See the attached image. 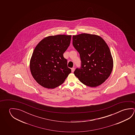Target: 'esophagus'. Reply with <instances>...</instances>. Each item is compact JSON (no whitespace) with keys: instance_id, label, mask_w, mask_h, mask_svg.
I'll use <instances>...</instances> for the list:
<instances>
[{"instance_id":"34e87169","label":"esophagus","mask_w":135,"mask_h":135,"mask_svg":"<svg viewBox=\"0 0 135 135\" xmlns=\"http://www.w3.org/2000/svg\"><path fill=\"white\" fill-rule=\"evenodd\" d=\"M74 70H75V68L73 67V68H71V72L72 73H73V72H74Z\"/></svg>"}]
</instances>
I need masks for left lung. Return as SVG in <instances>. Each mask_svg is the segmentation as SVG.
Returning a JSON list of instances; mask_svg holds the SVG:
<instances>
[{
    "instance_id": "obj_1",
    "label": "left lung",
    "mask_w": 135,
    "mask_h": 135,
    "mask_svg": "<svg viewBox=\"0 0 135 135\" xmlns=\"http://www.w3.org/2000/svg\"><path fill=\"white\" fill-rule=\"evenodd\" d=\"M73 44L79 53L81 67L74 74L83 84L96 87L110 76L113 59L106 42L99 36L82 33L73 36Z\"/></svg>"
}]
</instances>
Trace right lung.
<instances>
[{
    "mask_svg": "<svg viewBox=\"0 0 135 135\" xmlns=\"http://www.w3.org/2000/svg\"><path fill=\"white\" fill-rule=\"evenodd\" d=\"M71 35L50 36L41 40L30 61L33 78L41 86L54 89L62 84L71 69L63 54L70 44Z\"/></svg>",
    "mask_w": 135,
    "mask_h": 135,
    "instance_id": "obj_1",
    "label": "right lung"
}]
</instances>
